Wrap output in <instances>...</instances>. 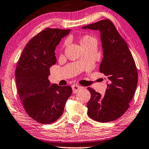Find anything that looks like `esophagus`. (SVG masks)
Wrapping results in <instances>:
<instances>
[{
	"mask_svg": "<svg viewBox=\"0 0 149 149\" xmlns=\"http://www.w3.org/2000/svg\"><path fill=\"white\" fill-rule=\"evenodd\" d=\"M72 90H73V93H76L77 91H78L79 89L81 88V87L80 86V85L74 84V85H72Z\"/></svg>",
	"mask_w": 149,
	"mask_h": 149,
	"instance_id": "1",
	"label": "esophagus"
}]
</instances>
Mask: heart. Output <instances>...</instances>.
<instances>
[{"mask_svg":"<svg viewBox=\"0 0 149 149\" xmlns=\"http://www.w3.org/2000/svg\"><path fill=\"white\" fill-rule=\"evenodd\" d=\"M93 42H96V40H95V39L93 37V36L89 35V34L83 35L80 39V43L83 48L89 45H90L91 43H92Z\"/></svg>","mask_w":149,"mask_h":149,"instance_id":"heart-1","label":"heart"}]
</instances>
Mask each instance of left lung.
Masks as SVG:
<instances>
[{
  "instance_id": "obj_1",
  "label": "left lung",
  "mask_w": 149,
  "mask_h": 149,
  "mask_svg": "<svg viewBox=\"0 0 149 149\" xmlns=\"http://www.w3.org/2000/svg\"><path fill=\"white\" fill-rule=\"evenodd\" d=\"M100 30L103 59L100 72L109 79L105 94L88 87V116L98 122H110L121 117L130 107L138 83V71L126 42L111 20L102 19L82 27Z\"/></svg>"
}]
</instances>
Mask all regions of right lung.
I'll return each mask as SVG.
<instances>
[{
    "label": "right lung",
    "mask_w": 149,
    "mask_h": 149,
    "mask_svg": "<svg viewBox=\"0 0 149 149\" xmlns=\"http://www.w3.org/2000/svg\"><path fill=\"white\" fill-rule=\"evenodd\" d=\"M70 31L45 28L28 42L18 60L15 75L20 100L28 115L40 123L57 121L72 94L71 87L51 85L48 79L56 63V46Z\"/></svg>",
    "instance_id": "right-lung-1"
}]
</instances>
